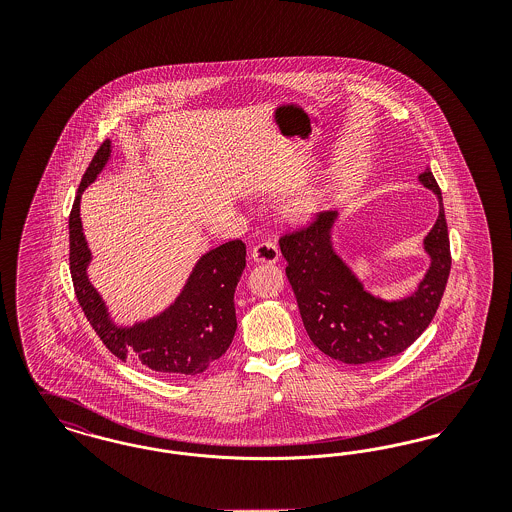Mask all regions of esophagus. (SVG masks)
Instances as JSON below:
<instances>
[{
	"label": "esophagus",
	"instance_id": "1",
	"mask_svg": "<svg viewBox=\"0 0 512 512\" xmlns=\"http://www.w3.org/2000/svg\"><path fill=\"white\" fill-rule=\"evenodd\" d=\"M278 257H280V249H278V245L270 242V240L255 245L253 251H251V259L255 263H268V265H272V263L278 261Z\"/></svg>",
	"mask_w": 512,
	"mask_h": 512
}]
</instances>
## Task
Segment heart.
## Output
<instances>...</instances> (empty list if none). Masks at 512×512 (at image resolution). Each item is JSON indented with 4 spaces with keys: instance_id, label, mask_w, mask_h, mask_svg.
I'll use <instances>...</instances> for the list:
<instances>
[{
    "instance_id": "b5f03b06",
    "label": "heart",
    "mask_w": 512,
    "mask_h": 512,
    "mask_svg": "<svg viewBox=\"0 0 512 512\" xmlns=\"http://www.w3.org/2000/svg\"><path fill=\"white\" fill-rule=\"evenodd\" d=\"M317 199L313 195H299L295 201L290 203L288 213L292 215L293 219H307L317 211Z\"/></svg>"
}]
</instances>
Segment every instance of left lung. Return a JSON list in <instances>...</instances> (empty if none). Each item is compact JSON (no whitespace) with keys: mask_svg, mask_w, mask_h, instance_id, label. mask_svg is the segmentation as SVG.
I'll return each instance as SVG.
<instances>
[{"mask_svg":"<svg viewBox=\"0 0 512 512\" xmlns=\"http://www.w3.org/2000/svg\"><path fill=\"white\" fill-rule=\"evenodd\" d=\"M418 180L438 195L439 215L424 238L430 268L409 297L386 301L365 290L332 247L336 211L280 238L305 330L318 349L345 365H366L403 353L432 322L451 270L441 190L430 169Z\"/></svg>","mask_w":512,"mask_h":512,"instance_id":"8db88e82","label":"left lung"}]
</instances>
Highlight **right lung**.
I'll return each instance as SVG.
<instances>
[{"label":"right lung","instance_id":"right-lung-1","mask_svg":"<svg viewBox=\"0 0 512 512\" xmlns=\"http://www.w3.org/2000/svg\"><path fill=\"white\" fill-rule=\"evenodd\" d=\"M111 157V142L99 146L82 176L69 217L71 278L76 299L99 340L121 361H136L165 376H195L226 353L236 334L234 292L245 268V244L232 240L205 253L182 293L161 315L130 328L117 326L90 284L86 268L92 253L80 222L82 192L98 178Z\"/></svg>","mask_w":512,"mask_h":512}]
</instances>
